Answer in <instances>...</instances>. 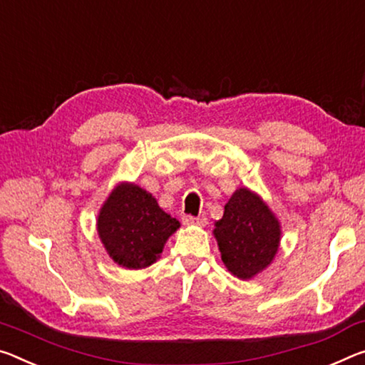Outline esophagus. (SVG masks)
I'll return each instance as SVG.
<instances>
[{
  "label": "esophagus",
  "mask_w": 365,
  "mask_h": 365,
  "mask_svg": "<svg viewBox=\"0 0 365 365\" xmlns=\"http://www.w3.org/2000/svg\"><path fill=\"white\" fill-rule=\"evenodd\" d=\"M182 221L185 225H205L206 224V219L195 217V216H183Z\"/></svg>",
  "instance_id": "esophagus-1"
}]
</instances>
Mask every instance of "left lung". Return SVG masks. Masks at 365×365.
<instances>
[{
  "mask_svg": "<svg viewBox=\"0 0 365 365\" xmlns=\"http://www.w3.org/2000/svg\"><path fill=\"white\" fill-rule=\"evenodd\" d=\"M222 263L240 279L262 273L276 255L281 225L268 205L248 188H239L214 227Z\"/></svg>",
  "mask_w": 365,
  "mask_h": 365,
  "instance_id": "1",
  "label": "left lung"
}]
</instances>
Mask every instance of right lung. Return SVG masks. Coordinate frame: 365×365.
<instances>
[{
  "label": "right lung",
  "mask_w": 365,
  "mask_h": 365,
  "mask_svg": "<svg viewBox=\"0 0 365 365\" xmlns=\"http://www.w3.org/2000/svg\"><path fill=\"white\" fill-rule=\"evenodd\" d=\"M180 222L135 183H120L108 195L97 217V232L115 263L141 269L160 257Z\"/></svg>",
  "instance_id": "right-lung-1"
}]
</instances>
